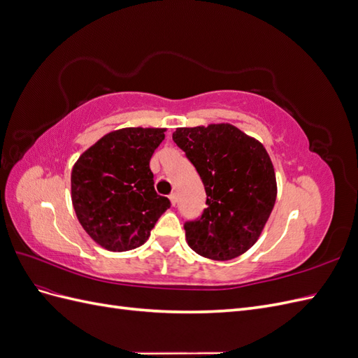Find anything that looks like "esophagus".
<instances>
[{"mask_svg":"<svg viewBox=\"0 0 358 358\" xmlns=\"http://www.w3.org/2000/svg\"><path fill=\"white\" fill-rule=\"evenodd\" d=\"M169 199H170V201H171V204H173V206L176 204V194H175V192L170 194V197H169Z\"/></svg>","mask_w":358,"mask_h":358,"instance_id":"1","label":"esophagus"}]
</instances>
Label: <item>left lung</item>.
<instances>
[{
	"mask_svg": "<svg viewBox=\"0 0 358 358\" xmlns=\"http://www.w3.org/2000/svg\"><path fill=\"white\" fill-rule=\"evenodd\" d=\"M173 140L199 171L208 196L200 218L183 225L189 248L216 262L245 254L276 201L275 169L266 148L231 124L176 128Z\"/></svg>",
	"mask_w": 358,
	"mask_h": 358,
	"instance_id": "obj_1",
	"label": "left lung"
}]
</instances>
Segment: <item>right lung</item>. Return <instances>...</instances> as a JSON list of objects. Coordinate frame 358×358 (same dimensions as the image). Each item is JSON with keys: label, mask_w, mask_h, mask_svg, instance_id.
<instances>
[{"label": "right lung", "mask_w": 358, "mask_h": 358, "mask_svg": "<svg viewBox=\"0 0 358 358\" xmlns=\"http://www.w3.org/2000/svg\"><path fill=\"white\" fill-rule=\"evenodd\" d=\"M166 128H121L103 136L76 161L71 201L94 242L107 251L142 246L159 216L170 208L154 188L149 161Z\"/></svg>", "instance_id": "1"}]
</instances>
